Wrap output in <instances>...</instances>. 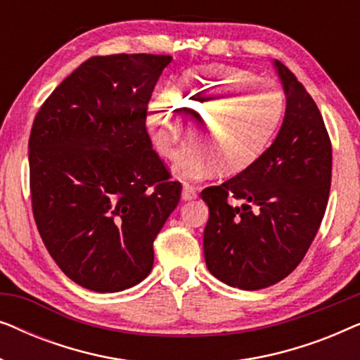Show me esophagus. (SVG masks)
I'll return each mask as SVG.
<instances>
[{
    "mask_svg": "<svg viewBox=\"0 0 360 360\" xmlns=\"http://www.w3.org/2000/svg\"><path fill=\"white\" fill-rule=\"evenodd\" d=\"M196 195H198V190H196L193 185L185 184V185H184V188H181V198L186 200V201L195 200V198H196Z\"/></svg>",
    "mask_w": 360,
    "mask_h": 360,
    "instance_id": "obj_1",
    "label": "esophagus"
}]
</instances>
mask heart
Wrapping results in <instances>:
<instances>
[{"label": "heart", "instance_id": "1", "mask_svg": "<svg viewBox=\"0 0 360 360\" xmlns=\"http://www.w3.org/2000/svg\"><path fill=\"white\" fill-rule=\"evenodd\" d=\"M205 109L209 111L195 127L198 144L188 147L175 167L185 180L206 179L218 170L238 175L257 164L282 122L285 96L275 82L236 67L188 70L174 95H159L149 108L147 126L162 155H179L180 110Z\"/></svg>", "mask_w": 360, "mask_h": 360}]
</instances>
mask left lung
Returning <instances> with one entry per match:
<instances>
[{
	"mask_svg": "<svg viewBox=\"0 0 360 360\" xmlns=\"http://www.w3.org/2000/svg\"><path fill=\"white\" fill-rule=\"evenodd\" d=\"M275 68L287 108L272 146L249 170L201 191L210 208L206 267L240 290L270 287L297 269L321 226L331 188L333 149L321 112L282 62L275 60Z\"/></svg>",
	"mask_w": 360,
	"mask_h": 360,
	"instance_id": "obj_1",
	"label": "left lung"
}]
</instances>
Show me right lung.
Segmentation results:
<instances>
[{"instance_id": "right-lung-1", "label": "right lung", "mask_w": 360, "mask_h": 360, "mask_svg": "<svg viewBox=\"0 0 360 360\" xmlns=\"http://www.w3.org/2000/svg\"><path fill=\"white\" fill-rule=\"evenodd\" d=\"M170 56L91 57L44 101L29 137L32 213L49 254L83 288L121 292L154 265L180 201L146 129Z\"/></svg>"}]
</instances>
